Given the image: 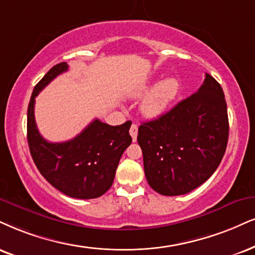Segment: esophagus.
I'll use <instances>...</instances> for the list:
<instances>
[{"label":"esophagus","instance_id":"obj_1","mask_svg":"<svg viewBox=\"0 0 255 255\" xmlns=\"http://www.w3.org/2000/svg\"><path fill=\"white\" fill-rule=\"evenodd\" d=\"M130 134H131V137H132L133 142H136V140H137V134H138V127H137L136 124L131 125Z\"/></svg>","mask_w":255,"mask_h":255}]
</instances>
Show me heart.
Returning a JSON list of instances; mask_svg holds the SVG:
<instances>
[{"label": "heart", "instance_id": "heart-1", "mask_svg": "<svg viewBox=\"0 0 255 255\" xmlns=\"http://www.w3.org/2000/svg\"><path fill=\"white\" fill-rule=\"evenodd\" d=\"M150 89H151V85L144 84L133 91L132 97L134 98L142 97L147 93ZM180 89V81L175 78H166V79L159 81L143 99L142 105H140L143 115L146 118H157L162 116L176 99Z\"/></svg>", "mask_w": 255, "mask_h": 255}]
</instances>
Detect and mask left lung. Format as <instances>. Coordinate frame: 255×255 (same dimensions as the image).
I'll return each instance as SVG.
<instances>
[{
	"mask_svg": "<svg viewBox=\"0 0 255 255\" xmlns=\"http://www.w3.org/2000/svg\"><path fill=\"white\" fill-rule=\"evenodd\" d=\"M228 132L224 91L206 73L196 93L138 128L147 183L165 196L190 193L218 169Z\"/></svg>",
	"mask_w": 255,
	"mask_h": 255,
	"instance_id": "left-lung-1",
	"label": "left lung"
}]
</instances>
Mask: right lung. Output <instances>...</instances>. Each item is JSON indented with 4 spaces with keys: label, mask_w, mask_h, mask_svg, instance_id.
<instances>
[{
    "label": "right lung",
    "mask_w": 255,
    "mask_h": 255,
    "mask_svg": "<svg viewBox=\"0 0 255 255\" xmlns=\"http://www.w3.org/2000/svg\"><path fill=\"white\" fill-rule=\"evenodd\" d=\"M67 70L66 62L55 65L34 87L27 111L28 145L36 168L53 187L74 199H96L111 188L119 159L132 142L131 122L112 127L94 119L73 139L47 142L36 128L35 97Z\"/></svg>",
    "instance_id": "obj_1"
}]
</instances>
